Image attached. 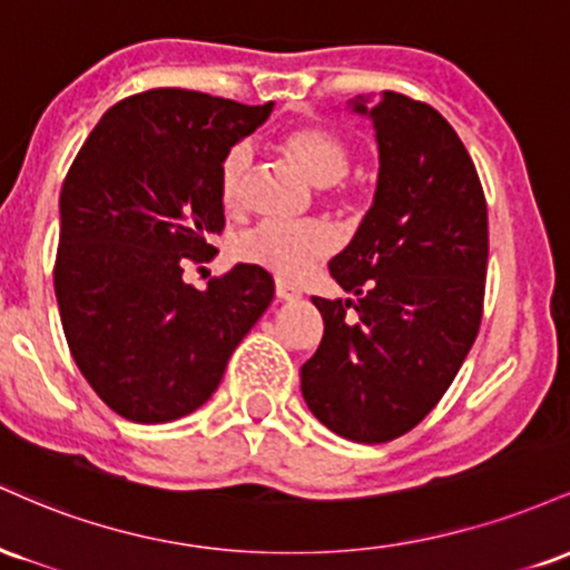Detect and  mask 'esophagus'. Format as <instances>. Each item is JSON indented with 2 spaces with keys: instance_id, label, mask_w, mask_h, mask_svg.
Instances as JSON below:
<instances>
[{
  "instance_id": "obj_1",
  "label": "esophagus",
  "mask_w": 570,
  "mask_h": 570,
  "mask_svg": "<svg viewBox=\"0 0 570 570\" xmlns=\"http://www.w3.org/2000/svg\"><path fill=\"white\" fill-rule=\"evenodd\" d=\"M299 294L303 292H299L294 284H289V281H281V278L276 281V297L278 299H297Z\"/></svg>"
}]
</instances>
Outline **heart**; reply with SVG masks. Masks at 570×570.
I'll return each instance as SVG.
<instances>
[{"label": "heart", "mask_w": 570, "mask_h": 570, "mask_svg": "<svg viewBox=\"0 0 570 570\" xmlns=\"http://www.w3.org/2000/svg\"><path fill=\"white\" fill-rule=\"evenodd\" d=\"M281 147L303 168L316 187L326 189V200L351 203V193L340 187L351 168V147L335 130L322 126H299L284 134ZM248 174H252V149L248 144H233L219 163V200L227 212H238L246 200ZM337 244V235L324 222L265 219L235 240V257L248 265L265 267L281 278H303Z\"/></svg>", "instance_id": "1"}]
</instances>
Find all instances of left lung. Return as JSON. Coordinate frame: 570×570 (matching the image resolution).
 I'll use <instances>...</instances> for the list:
<instances>
[{"instance_id":"8db88e82","label":"left lung","mask_w":570,"mask_h":570,"mask_svg":"<svg viewBox=\"0 0 570 570\" xmlns=\"http://www.w3.org/2000/svg\"><path fill=\"white\" fill-rule=\"evenodd\" d=\"M375 126V203L330 263L353 299L313 297L324 318L299 367L313 415L381 444L436 407L474 345L488 276V203L466 147L429 104L385 90L353 101Z\"/></svg>"}]
</instances>
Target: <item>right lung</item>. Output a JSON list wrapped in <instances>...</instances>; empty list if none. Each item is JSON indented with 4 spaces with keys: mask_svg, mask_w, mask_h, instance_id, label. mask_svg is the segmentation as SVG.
Returning <instances> with one entry per match:
<instances>
[{
    "mask_svg": "<svg viewBox=\"0 0 570 570\" xmlns=\"http://www.w3.org/2000/svg\"><path fill=\"white\" fill-rule=\"evenodd\" d=\"M246 107L181 88L128 96L104 112L61 187L56 297L77 367L107 407L168 423L217 391L227 358L271 305L265 267L235 265L208 289L185 263H208L225 227L219 163L263 126Z\"/></svg>",
    "mask_w": 570,
    "mask_h": 570,
    "instance_id": "obj_1",
    "label": "right lung"
}]
</instances>
